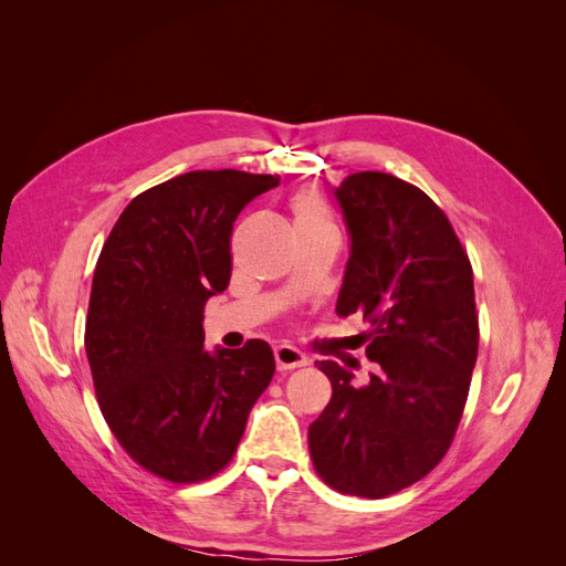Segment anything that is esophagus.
I'll use <instances>...</instances> for the list:
<instances>
[{
    "instance_id": "obj_1",
    "label": "esophagus",
    "mask_w": 566,
    "mask_h": 566,
    "mask_svg": "<svg viewBox=\"0 0 566 566\" xmlns=\"http://www.w3.org/2000/svg\"><path fill=\"white\" fill-rule=\"evenodd\" d=\"M273 356H276L279 370H293V368H302L306 364V356L293 345H279L276 349H273Z\"/></svg>"
}]
</instances>
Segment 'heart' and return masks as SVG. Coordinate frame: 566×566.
<instances>
[{
    "label": "heart",
    "mask_w": 566,
    "mask_h": 566,
    "mask_svg": "<svg viewBox=\"0 0 566 566\" xmlns=\"http://www.w3.org/2000/svg\"><path fill=\"white\" fill-rule=\"evenodd\" d=\"M295 212H297V221H306V224H331L328 217H325L321 208V202L312 196H297Z\"/></svg>",
    "instance_id": "b5f03b06"
}]
</instances>
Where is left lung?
<instances>
[{"mask_svg": "<svg viewBox=\"0 0 566 566\" xmlns=\"http://www.w3.org/2000/svg\"><path fill=\"white\" fill-rule=\"evenodd\" d=\"M335 198L349 233L337 314L368 323L356 337L378 368L354 387L352 370L318 361L333 397L310 424V451L328 486L385 499L434 470L453 441L479 347L472 266L413 184L358 172Z\"/></svg>", "mask_w": 566, "mask_h": 566, "instance_id": "8db88e82", "label": "left lung"}]
</instances>
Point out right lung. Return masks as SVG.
I'll return each instance as SVG.
<instances>
[{"mask_svg":"<svg viewBox=\"0 0 566 566\" xmlns=\"http://www.w3.org/2000/svg\"><path fill=\"white\" fill-rule=\"evenodd\" d=\"M279 177L186 172L136 196L94 271L84 349L101 413L148 472L202 482L233 458L273 352L205 349L202 310L231 279V231Z\"/></svg>","mask_w":566,"mask_h":566,"instance_id":"add662e5","label":"right lung"}]
</instances>
